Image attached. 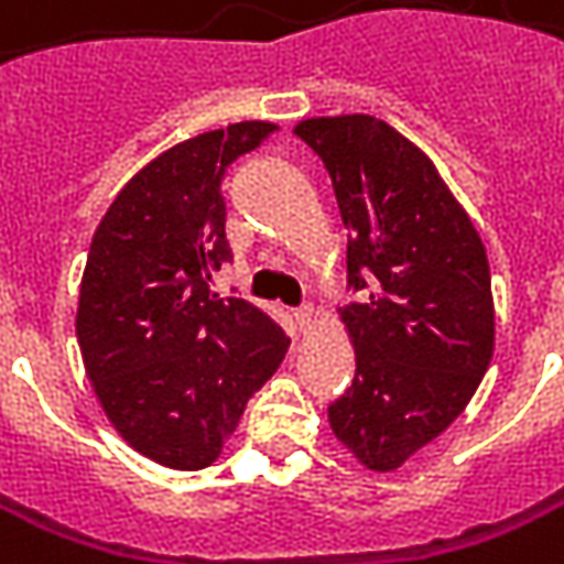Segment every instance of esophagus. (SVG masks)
I'll return each instance as SVG.
<instances>
[{
  "mask_svg": "<svg viewBox=\"0 0 564 564\" xmlns=\"http://www.w3.org/2000/svg\"><path fill=\"white\" fill-rule=\"evenodd\" d=\"M293 315H296V324H300V330H308V327L315 324V308H312L308 302H305V305H300V308H296Z\"/></svg>",
  "mask_w": 564,
  "mask_h": 564,
  "instance_id": "1",
  "label": "esophagus"
}]
</instances>
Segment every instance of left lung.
<instances>
[{
    "instance_id": "1",
    "label": "left lung",
    "mask_w": 564,
    "mask_h": 564,
    "mask_svg": "<svg viewBox=\"0 0 564 564\" xmlns=\"http://www.w3.org/2000/svg\"><path fill=\"white\" fill-rule=\"evenodd\" d=\"M349 230L361 302L343 308L356 378L330 402V431L371 471H393L440 437L494 359L490 264L434 162L371 115L308 118Z\"/></svg>"
}]
</instances>
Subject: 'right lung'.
<instances>
[{"instance_id":"add662e5","label":"right lung","mask_w":564,"mask_h":564,"mask_svg":"<svg viewBox=\"0 0 564 564\" xmlns=\"http://www.w3.org/2000/svg\"><path fill=\"white\" fill-rule=\"evenodd\" d=\"M271 130L240 121L171 147L127 181L89 243L77 305L87 375L115 431L165 468L221 456L290 346L268 312L212 290L234 259L224 174Z\"/></svg>"}]
</instances>
